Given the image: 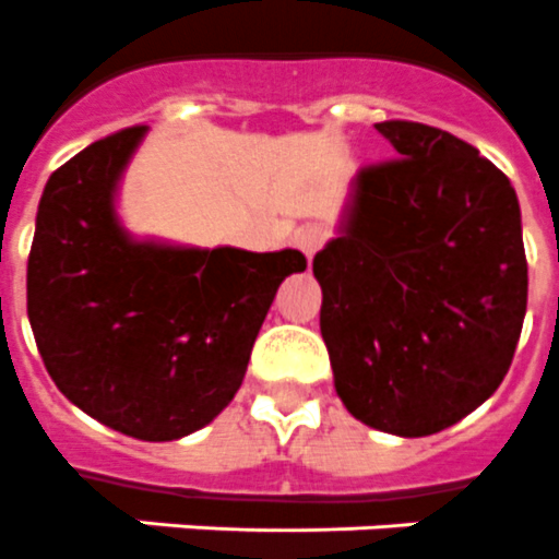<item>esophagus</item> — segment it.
I'll return each instance as SVG.
<instances>
[{
    "label": "esophagus",
    "instance_id": "34e87169",
    "mask_svg": "<svg viewBox=\"0 0 559 559\" xmlns=\"http://www.w3.org/2000/svg\"><path fill=\"white\" fill-rule=\"evenodd\" d=\"M326 238H330V229L323 227V224H304V227L295 233V247H298L307 258H312L321 250Z\"/></svg>",
    "mask_w": 559,
    "mask_h": 559
}]
</instances>
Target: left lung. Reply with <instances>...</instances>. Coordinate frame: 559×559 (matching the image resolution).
Returning a JSON list of instances; mask_svg holds the SVG:
<instances>
[{
    "label": "left lung",
    "instance_id": "obj_1",
    "mask_svg": "<svg viewBox=\"0 0 559 559\" xmlns=\"http://www.w3.org/2000/svg\"><path fill=\"white\" fill-rule=\"evenodd\" d=\"M401 158L360 167L312 261L335 392L372 429L424 438L495 395L528 298L518 192L472 144L374 124Z\"/></svg>",
    "mask_w": 559,
    "mask_h": 559
}]
</instances>
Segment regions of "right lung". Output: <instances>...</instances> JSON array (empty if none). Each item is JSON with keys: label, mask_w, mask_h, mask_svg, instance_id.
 <instances>
[{"label": "right lung", "mask_w": 559, "mask_h": 559, "mask_svg": "<svg viewBox=\"0 0 559 559\" xmlns=\"http://www.w3.org/2000/svg\"><path fill=\"white\" fill-rule=\"evenodd\" d=\"M147 128L93 142L48 178L27 258V318L50 378L98 424L178 440L236 397L298 250L139 241L116 215Z\"/></svg>", "instance_id": "right-lung-1"}]
</instances>
